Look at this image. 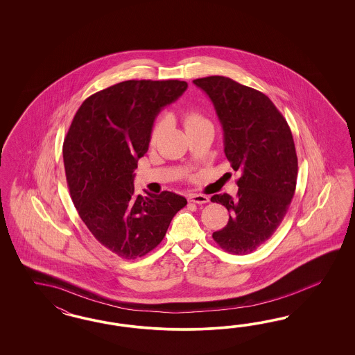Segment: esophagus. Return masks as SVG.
I'll return each mask as SVG.
<instances>
[{
	"mask_svg": "<svg viewBox=\"0 0 355 355\" xmlns=\"http://www.w3.org/2000/svg\"><path fill=\"white\" fill-rule=\"evenodd\" d=\"M187 199H189V202L196 203V205H205L209 202V198L203 193H191V195H189Z\"/></svg>",
	"mask_w": 355,
	"mask_h": 355,
	"instance_id": "obj_1",
	"label": "esophagus"
}]
</instances>
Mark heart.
Segmentation results:
<instances>
[{
  "mask_svg": "<svg viewBox=\"0 0 355 355\" xmlns=\"http://www.w3.org/2000/svg\"><path fill=\"white\" fill-rule=\"evenodd\" d=\"M208 123H209V121L205 119V116H202L199 112H195V110H189L183 116V125H184L186 131H191V130L200 128L203 125H208ZM162 129H164V121L160 119V121L156 122V125L153 126V130H152L150 144H155L159 140L160 135H162Z\"/></svg>",
  "mask_w": 355,
  "mask_h": 355,
  "instance_id": "b5f03b06",
  "label": "heart"
}]
</instances>
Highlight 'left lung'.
<instances>
[{"mask_svg": "<svg viewBox=\"0 0 355 355\" xmlns=\"http://www.w3.org/2000/svg\"><path fill=\"white\" fill-rule=\"evenodd\" d=\"M214 103L224 150L241 174L236 199L217 193L229 221L212 236L227 252L246 255L264 243L286 215L295 191L298 159L291 128L268 96L226 76L193 80Z\"/></svg>", "mask_w": 355, "mask_h": 355, "instance_id": "obj_1", "label": "left lung"}]
</instances>
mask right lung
<instances>
[{
  "instance_id": "add662e5",
  "label": "right lung",
  "mask_w": 355,
  "mask_h": 355,
  "mask_svg": "<svg viewBox=\"0 0 355 355\" xmlns=\"http://www.w3.org/2000/svg\"><path fill=\"white\" fill-rule=\"evenodd\" d=\"M186 88L183 80L121 82L87 97L67 131L64 165L71 199L92 236L119 258L148 254L187 205L171 191L141 196L134 189L156 116Z\"/></svg>"
}]
</instances>
